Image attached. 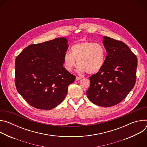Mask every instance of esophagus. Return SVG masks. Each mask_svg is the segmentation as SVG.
I'll list each match as a JSON object with an SVG mask.
<instances>
[{"mask_svg": "<svg viewBox=\"0 0 147 147\" xmlns=\"http://www.w3.org/2000/svg\"><path fill=\"white\" fill-rule=\"evenodd\" d=\"M81 79V77H76V81L80 80Z\"/></svg>", "mask_w": 147, "mask_h": 147, "instance_id": "obj_1", "label": "esophagus"}]
</instances>
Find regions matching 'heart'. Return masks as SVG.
Masks as SVG:
<instances>
[{"label":"heart","mask_w":147,"mask_h":147,"mask_svg":"<svg viewBox=\"0 0 147 147\" xmlns=\"http://www.w3.org/2000/svg\"><path fill=\"white\" fill-rule=\"evenodd\" d=\"M105 59L106 51L102 45L81 41L71 47V52L65 54L63 66L67 71L71 72L78 63L77 71L78 73L87 71L88 74H95L102 69Z\"/></svg>","instance_id":"obj_1"}]
</instances>
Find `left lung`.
<instances>
[{
	"instance_id": "8db88e82",
	"label": "left lung",
	"mask_w": 147,
	"mask_h": 147,
	"mask_svg": "<svg viewBox=\"0 0 147 147\" xmlns=\"http://www.w3.org/2000/svg\"><path fill=\"white\" fill-rule=\"evenodd\" d=\"M103 44L108 55L102 69L91 76L87 91L88 99L96 105L110 107L123 100L136 80L137 58L121 41L104 36Z\"/></svg>"
}]
</instances>
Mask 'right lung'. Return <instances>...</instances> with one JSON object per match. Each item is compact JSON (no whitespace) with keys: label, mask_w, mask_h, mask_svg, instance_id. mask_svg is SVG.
I'll use <instances>...</instances> for the list:
<instances>
[{"label":"right lung","mask_w":147,"mask_h":147,"mask_svg":"<svg viewBox=\"0 0 147 147\" xmlns=\"http://www.w3.org/2000/svg\"><path fill=\"white\" fill-rule=\"evenodd\" d=\"M67 39L55 38L26 48L15 61V84L18 92L32 107L55 108L63 100L76 77L63 65Z\"/></svg>","instance_id":"add662e5"}]
</instances>
